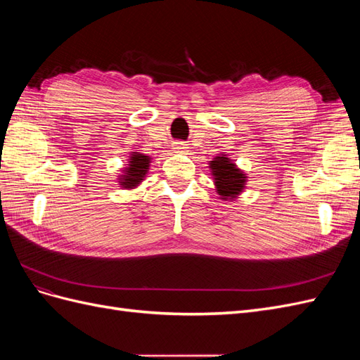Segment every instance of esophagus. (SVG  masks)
Wrapping results in <instances>:
<instances>
[{
	"mask_svg": "<svg viewBox=\"0 0 360 360\" xmlns=\"http://www.w3.org/2000/svg\"><path fill=\"white\" fill-rule=\"evenodd\" d=\"M172 148H174V151H177V153H183V151L186 150L188 147H186V144H183V143H174Z\"/></svg>",
	"mask_w": 360,
	"mask_h": 360,
	"instance_id": "1",
	"label": "esophagus"
}]
</instances>
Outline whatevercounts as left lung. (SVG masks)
<instances>
[{
  "mask_svg": "<svg viewBox=\"0 0 360 360\" xmlns=\"http://www.w3.org/2000/svg\"><path fill=\"white\" fill-rule=\"evenodd\" d=\"M210 168L221 200H233L245 189L246 174L238 169L231 159H228L225 155L216 156L210 160Z\"/></svg>",
  "mask_w": 360,
  "mask_h": 360,
  "instance_id": "1",
  "label": "left lung"
}]
</instances>
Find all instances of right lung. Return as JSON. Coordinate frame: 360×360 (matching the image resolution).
I'll return each mask as SVG.
<instances>
[{
  "mask_svg": "<svg viewBox=\"0 0 360 360\" xmlns=\"http://www.w3.org/2000/svg\"><path fill=\"white\" fill-rule=\"evenodd\" d=\"M148 167H150V158L134 151V155L130 156V160H129V167L124 168L123 176L120 179L122 188L124 189L136 188L138 184L144 180Z\"/></svg>",
  "mask_w": 360,
  "mask_h": 360,
  "instance_id": "1",
  "label": "right lung"
}]
</instances>
